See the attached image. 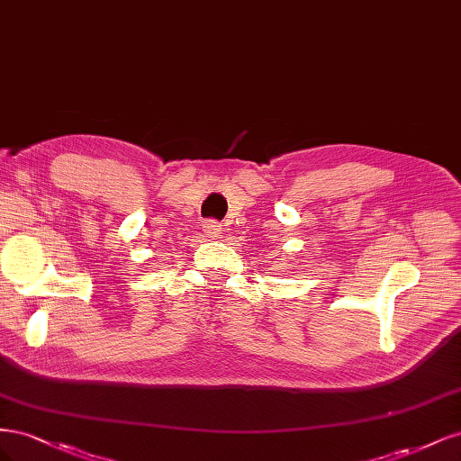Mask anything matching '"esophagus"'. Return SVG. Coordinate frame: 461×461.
Wrapping results in <instances>:
<instances>
[{
  "mask_svg": "<svg viewBox=\"0 0 461 461\" xmlns=\"http://www.w3.org/2000/svg\"><path fill=\"white\" fill-rule=\"evenodd\" d=\"M222 229H221V225L219 222H215V221H205L203 222V232L209 236V239H213V240H217V239H221V232Z\"/></svg>",
  "mask_w": 461,
  "mask_h": 461,
  "instance_id": "obj_1",
  "label": "esophagus"
}]
</instances>
